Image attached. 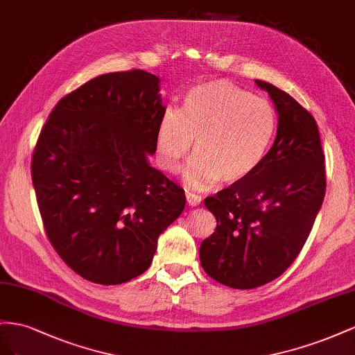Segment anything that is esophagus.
Returning a JSON list of instances; mask_svg holds the SVG:
<instances>
[{
	"mask_svg": "<svg viewBox=\"0 0 355 355\" xmlns=\"http://www.w3.org/2000/svg\"><path fill=\"white\" fill-rule=\"evenodd\" d=\"M186 199H187V204L190 207H198L200 204V200H202L200 196L193 195V193H186Z\"/></svg>",
	"mask_w": 355,
	"mask_h": 355,
	"instance_id": "34e87169",
	"label": "esophagus"
}]
</instances>
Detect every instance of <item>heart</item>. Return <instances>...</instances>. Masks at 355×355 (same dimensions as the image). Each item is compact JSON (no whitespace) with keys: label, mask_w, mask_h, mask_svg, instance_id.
<instances>
[{"label":"heart","mask_w":355,"mask_h":355,"mask_svg":"<svg viewBox=\"0 0 355 355\" xmlns=\"http://www.w3.org/2000/svg\"><path fill=\"white\" fill-rule=\"evenodd\" d=\"M277 134V114L266 99L226 80L190 89L181 111L168 108L156 132L159 165L177 172L195 141L196 157L184 183L205 190L221 180L239 183L265 162Z\"/></svg>","instance_id":"heart-1"}]
</instances>
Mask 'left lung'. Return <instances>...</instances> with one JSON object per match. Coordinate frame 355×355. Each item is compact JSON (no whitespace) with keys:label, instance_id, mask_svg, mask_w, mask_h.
I'll return each instance as SVG.
<instances>
[{"label":"left lung","instance_id":"obj_1","mask_svg":"<svg viewBox=\"0 0 355 355\" xmlns=\"http://www.w3.org/2000/svg\"><path fill=\"white\" fill-rule=\"evenodd\" d=\"M277 137L265 162L239 183L204 200L217 220L202 241L200 265L223 286L250 290L284 273L311 234L326 193L324 155L315 119L270 83Z\"/></svg>","mask_w":355,"mask_h":355}]
</instances>
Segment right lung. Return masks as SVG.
I'll return each mask as SVG.
<instances>
[{"instance_id":"1","label":"right lung","mask_w":355,"mask_h":355,"mask_svg":"<svg viewBox=\"0 0 355 355\" xmlns=\"http://www.w3.org/2000/svg\"><path fill=\"white\" fill-rule=\"evenodd\" d=\"M165 111L159 77L108 73L60 99L38 137L31 175L46 234L95 284L144 273L184 209V190L148 162Z\"/></svg>"}]
</instances>
